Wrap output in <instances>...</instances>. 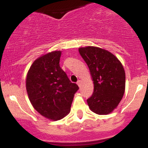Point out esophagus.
Here are the masks:
<instances>
[{
	"mask_svg": "<svg viewBox=\"0 0 148 148\" xmlns=\"http://www.w3.org/2000/svg\"><path fill=\"white\" fill-rule=\"evenodd\" d=\"M77 85H78V86L80 87V86H81V84H82V81L81 80H79V81L77 82Z\"/></svg>",
	"mask_w": 148,
	"mask_h": 148,
	"instance_id": "34e87169",
	"label": "esophagus"
}]
</instances>
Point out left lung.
I'll list each match as a JSON object with an SVG mask.
<instances>
[{
	"label": "left lung",
	"instance_id": "left-lung-1",
	"mask_svg": "<svg viewBox=\"0 0 148 148\" xmlns=\"http://www.w3.org/2000/svg\"><path fill=\"white\" fill-rule=\"evenodd\" d=\"M87 64L94 92L87 99L89 109L97 114H108L118 106L125 90V72L122 63L111 52L96 46L79 49Z\"/></svg>",
	"mask_w": 148,
	"mask_h": 148
}]
</instances>
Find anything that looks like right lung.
Returning <instances> with one entry per match:
<instances>
[{"label": "right lung", "instance_id": "obj_1", "mask_svg": "<svg viewBox=\"0 0 148 148\" xmlns=\"http://www.w3.org/2000/svg\"><path fill=\"white\" fill-rule=\"evenodd\" d=\"M61 51L36 59L26 76V91L34 108L46 118L59 120L71 110L79 86L71 83L59 66Z\"/></svg>", "mask_w": 148, "mask_h": 148}]
</instances>
